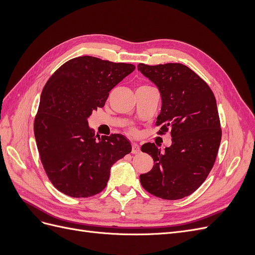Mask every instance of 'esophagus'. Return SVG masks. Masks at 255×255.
Listing matches in <instances>:
<instances>
[{
    "label": "esophagus",
    "instance_id": "esophagus-1",
    "mask_svg": "<svg viewBox=\"0 0 255 255\" xmlns=\"http://www.w3.org/2000/svg\"><path fill=\"white\" fill-rule=\"evenodd\" d=\"M139 151H140V149H139V146H138V144L137 143H133L132 153L133 154H137V153H139Z\"/></svg>",
    "mask_w": 255,
    "mask_h": 255
}]
</instances>
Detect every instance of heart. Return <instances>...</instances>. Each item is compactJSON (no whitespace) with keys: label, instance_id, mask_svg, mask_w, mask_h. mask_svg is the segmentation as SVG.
Segmentation results:
<instances>
[{"label":"heart","instance_id":"heart-1","mask_svg":"<svg viewBox=\"0 0 255 255\" xmlns=\"http://www.w3.org/2000/svg\"><path fill=\"white\" fill-rule=\"evenodd\" d=\"M128 130L130 133V134H135V128H132V127H128Z\"/></svg>","mask_w":255,"mask_h":255}]
</instances>
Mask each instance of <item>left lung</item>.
Here are the masks:
<instances>
[{
    "label": "left lung",
    "mask_w": 255,
    "mask_h": 255,
    "mask_svg": "<svg viewBox=\"0 0 255 255\" xmlns=\"http://www.w3.org/2000/svg\"><path fill=\"white\" fill-rule=\"evenodd\" d=\"M138 70L160 92L157 134L172 137L163 152L154 143L141 146L155 165L140 174V183L157 198L179 200L201 186L217 157L222 132L216 98L207 83L183 64H139Z\"/></svg>",
    "instance_id": "1"
}]
</instances>
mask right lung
Wrapping results in <instances>:
<instances>
[{
  "label": "right lung",
  "mask_w": 255,
  "mask_h": 255,
  "mask_svg": "<svg viewBox=\"0 0 255 255\" xmlns=\"http://www.w3.org/2000/svg\"><path fill=\"white\" fill-rule=\"evenodd\" d=\"M134 70L132 64L80 56L61 65L45 84L34 120L35 139L45 173L63 194L73 198L100 194L112 166L132 151L122 134L98 139L87 118Z\"/></svg>",
  "instance_id": "right-lung-1"
}]
</instances>
